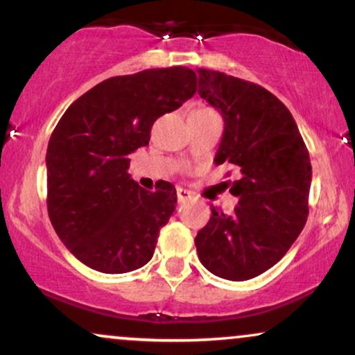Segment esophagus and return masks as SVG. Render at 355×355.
I'll use <instances>...</instances> for the list:
<instances>
[{"instance_id":"1","label":"esophagus","mask_w":355,"mask_h":355,"mask_svg":"<svg viewBox=\"0 0 355 355\" xmlns=\"http://www.w3.org/2000/svg\"><path fill=\"white\" fill-rule=\"evenodd\" d=\"M177 198H178V202H187L191 198V193L185 189H177Z\"/></svg>"}]
</instances>
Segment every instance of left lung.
<instances>
[{
	"mask_svg": "<svg viewBox=\"0 0 355 355\" xmlns=\"http://www.w3.org/2000/svg\"><path fill=\"white\" fill-rule=\"evenodd\" d=\"M198 95L225 121L215 164L237 166L232 214L214 207L195 237L203 267L227 280L254 279L274 267L309 215L312 165L287 107L260 85L198 68Z\"/></svg>",
	"mask_w": 355,
	"mask_h": 355,
	"instance_id": "obj_1",
	"label": "left lung"
}]
</instances>
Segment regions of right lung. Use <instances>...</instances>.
I'll return each mask as SVG.
<instances>
[{
  "label": "right lung",
  "instance_id": "obj_1",
  "mask_svg": "<svg viewBox=\"0 0 355 355\" xmlns=\"http://www.w3.org/2000/svg\"><path fill=\"white\" fill-rule=\"evenodd\" d=\"M197 92L185 67L113 76L75 100L53 130L46 150L48 215L80 262L125 274L153 257L160 229L177 203L170 182L155 191L130 178L128 155L148 145L157 118Z\"/></svg>",
  "mask_w": 355,
  "mask_h": 355
}]
</instances>
